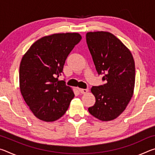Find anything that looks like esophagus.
Returning <instances> with one entry per match:
<instances>
[{
	"instance_id": "34e87169",
	"label": "esophagus",
	"mask_w": 155,
	"mask_h": 155,
	"mask_svg": "<svg viewBox=\"0 0 155 155\" xmlns=\"http://www.w3.org/2000/svg\"><path fill=\"white\" fill-rule=\"evenodd\" d=\"M78 90L82 94H85L88 92V89H79Z\"/></svg>"
}]
</instances>
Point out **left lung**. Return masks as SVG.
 I'll use <instances>...</instances> for the list:
<instances>
[{
    "instance_id": "obj_1",
    "label": "left lung",
    "mask_w": 155,
    "mask_h": 155,
    "mask_svg": "<svg viewBox=\"0 0 155 155\" xmlns=\"http://www.w3.org/2000/svg\"><path fill=\"white\" fill-rule=\"evenodd\" d=\"M86 41L97 72L105 81L104 85L91 88L96 103L88 111L101 121H111L124 111L133 97L134 59L130 50L109 32H88Z\"/></svg>"
}]
</instances>
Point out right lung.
Returning a JSON list of instances; mask_svg holds the SVG:
<instances>
[{"label":"right lung","mask_w":155,"mask_h":155,"mask_svg":"<svg viewBox=\"0 0 155 155\" xmlns=\"http://www.w3.org/2000/svg\"><path fill=\"white\" fill-rule=\"evenodd\" d=\"M82 37L78 33H54L35 41L21 60L20 92L33 115L54 122L65 114L74 94L59 81L65 59Z\"/></svg>","instance_id":"1"}]
</instances>
